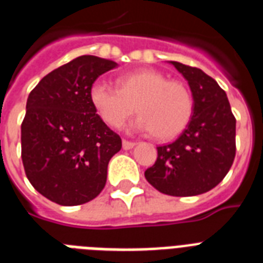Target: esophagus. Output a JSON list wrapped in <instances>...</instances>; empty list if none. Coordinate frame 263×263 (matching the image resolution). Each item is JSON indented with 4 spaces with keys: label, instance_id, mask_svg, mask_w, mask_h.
<instances>
[{
    "label": "esophagus",
    "instance_id": "34e87169",
    "mask_svg": "<svg viewBox=\"0 0 263 263\" xmlns=\"http://www.w3.org/2000/svg\"><path fill=\"white\" fill-rule=\"evenodd\" d=\"M135 142H131V140H127V139H123V148L124 150H129L135 146Z\"/></svg>",
    "mask_w": 263,
    "mask_h": 263
}]
</instances>
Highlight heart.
Instances as JSON below:
<instances>
[{
    "label": "heart",
    "mask_w": 263,
    "mask_h": 263,
    "mask_svg": "<svg viewBox=\"0 0 263 263\" xmlns=\"http://www.w3.org/2000/svg\"><path fill=\"white\" fill-rule=\"evenodd\" d=\"M119 87L97 80L90 101L99 117L110 127H123L138 110V131L153 132L158 139H172L183 132L194 115V97L179 80H168L158 71H136L119 78Z\"/></svg>",
    "instance_id": "1"
}]
</instances>
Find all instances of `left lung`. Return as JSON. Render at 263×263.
<instances>
[{"label": "left lung", "mask_w": 263, "mask_h": 263, "mask_svg": "<svg viewBox=\"0 0 263 263\" xmlns=\"http://www.w3.org/2000/svg\"><path fill=\"white\" fill-rule=\"evenodd\" d=\"M194 97V115L175 142L158 146L156 164L144 177L172 196L204 194L224 179L236 154V119L225 91L199 68L171 61Z\"/></svg>", "instance_id": "obj_1"}]
</instances>
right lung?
<instances>
[{
    "label": "right lung",
    "mask_w": 263,
    "mask_h": 263,
    "mask_svg": "<svg viewBox=\"0 0 263 263\" xmlns=\"http://www.w3.org/2000/svg\"><path fill=\"white\" fill-rule=\"evenodd\" d=\"M116 67L111 60L80 55L47 73L28 95L23 165L32 187L54 203L83 204L106 184L107 164L121 138L97 115L90 87Z\"/></svg>",
    "instance_id": "right-lung-1"
}]
</instances>
